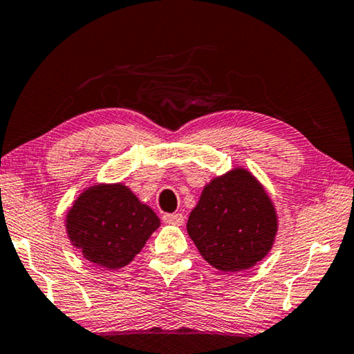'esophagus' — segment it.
Here are the masks:
<instances>
[{"mask_svg": "<svg viewBox=\"0 0 354 354\" xmlns=\"http://www.w3.org/2000/svg\"><path fill=\"white\" fill-rule=\"evenodd\" d=\"M164 222L170 223V225H183L184 223V216L181 212H173V214H164Z\"/></svg>", "mask_w": 354, "mask_h": 354, "instance_id": "obj_1", "label": "esophagus"}]
</instances>
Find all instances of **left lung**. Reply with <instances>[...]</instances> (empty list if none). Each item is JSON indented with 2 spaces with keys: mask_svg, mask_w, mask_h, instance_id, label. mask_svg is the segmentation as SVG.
<instances>
[{
  "mask_svg": "<svg viewBox=\"0 0 354 354\" xmlns=\"http://www.w3.org/2000/svg\"><path fill=\"white\" fill-rule=\"evenodd\" d=\"M277 228L272 200L243 167L212 178L187 221V233L201 257L223 272L261 261L272 249Z\"/></svg>",
  "mask_w": 354,
  "mask_h": 354,
  "instance_id": "8db88e82",
  "label": "left lung"
}]
</instances>
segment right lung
<instances>
[{"label":"right lung","mask_w":354,"mask_h":354,"mask_svg":"<svg viewBox=\"0 0 354 354\" xmlns=\"http://www.w3.org/2000/svg\"><path fill=\"white\" fill-rule=\"evenodd\" d=\"M159 227L156 212L122 183L83 189L66 214L72 245L106 269L129 265Z\"/></svg>","instance_id":"1"}]
</instances>
